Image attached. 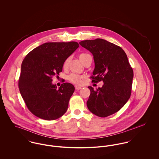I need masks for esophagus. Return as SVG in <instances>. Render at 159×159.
I'll return each mask as SVG.
<instances>
[{
    "instance_id": "1",
    "label": "esophagus",
    "mask_w": 159,
    "mask_h": 159,
    "mask_svg": "<svg viewBox=\"0 0 159 159\" xmlns=\"http://www.w3.org/2000/svg\"><path fill=\"white\" fill-rule=\"evenodd\" d=\"M75 89H76V90H77V91H78V90H80V89H81V86H75Z\"/></svg>"
}]
</instances>
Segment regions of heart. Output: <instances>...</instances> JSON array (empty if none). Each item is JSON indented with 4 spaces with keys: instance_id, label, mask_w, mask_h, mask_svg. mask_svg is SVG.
Wrapping results in <instances>:
<instances>
[{
    "instance_id": "b5f03b06",
    "label": "heart",
    "mask_w": 159,
    "mask_h": 159,
    "mask_svg": "<svg viewBox=\"0 0 159 159\" xmlns=\"http://www.w3.org/2000/svg\"><path fill=\"white\" fill-rule=\"evenodd\" d=\"M91 55L87 53H81L79 55V59L81 61V62L83 64L86 59L89 57H90ZM70 61V59L67 58L64 62L63 64V68H67L68 66V63ZM68 80L72 83H74L75 84H80L82 83L83 80V76L81 75H79L78 74L75 73H72L70 75L68 76Z\"/></svg>"
}]
</instances>
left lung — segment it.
<instances>
[{
	"mask_svg": "<svg viewBox=\"0 0 159 159\" xmlns=\"http://www.w3.org/2000/svg\"><path fill=\"white\" fill-rule=\"evenodd\" d=\"M80 45L93 56L92 81L103 82V86L96 90L88 87L91 94L88 108L99 117L113 114L124 106L131 95L134 71L127 56L120 46L101 39L83 40Z\"/></svg>",
	"mask_w": 159,
	"mask_h": 159,
	"instance_id": "8db88e82",
	"label": "left lung"
}]
</instances>
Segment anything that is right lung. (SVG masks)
<instances>
[{"mask_svg":"<svg viewBox=\"0 0 159 159\" xmlns=\"http://www.w3.org/2000/svg\"><path fill=\"white\" fill-rule=\"evenodd\" d=\"M79 47L75 42H49L29 52L23 60L18 86L29 110L37 117L55 120L66 113L75 87L69 83L57 89L52 77Z\"/></svg>","mask_w":159,"mask_h":159,"instance_id":"obj_1","label":"right lung"}]
</instances>
